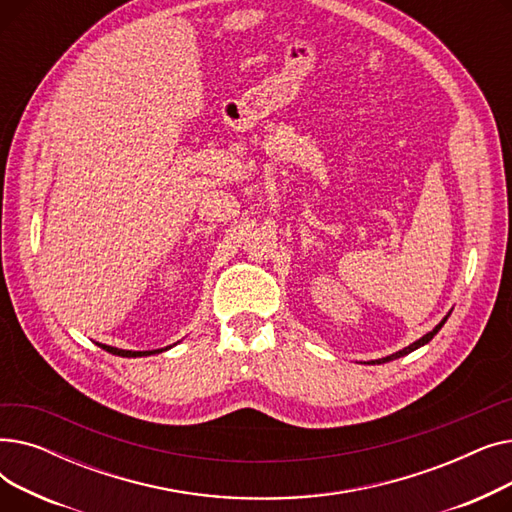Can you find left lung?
Instances as JSON below:
<instances>
[{
	"label": "left lung",
	"mask_w": 512,
	"mask_h": 512,
	"mask_svg": "<svg viewBox=\"0 0 512 512\" xmlns=\"http://www.w3.org/2000/svg\"><path fill=\"white\" fill-rule=\"evenodd\" d=\"M450 317V311H448V315L440 321V324L432 330V332H427L425 336H421L419 340H415L413 344H409V346H405V348H402V351H398V353H392V355H388V357H384V359H375V361H371V365H375V363H388V361H394V359H400V357H405V355H409V353H413V351H417V348H421V346H425L429 340H432L440 330H442V326L446 324V319Z\"/></svg>",
	"instance_id": "left-lung-1"
}]
</instances>
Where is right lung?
I'll return each mask as SVG.
<instances>
[{
  "label": "right lung",
  "instance_id": "1",
  "mask_svg": "<svg viewBox=\"0 0 512 512\" xmlns=\"http://www.w3.org/2000/svg\"><path fill=\"white\" fill-rule=\"evenodd\" d=\"M99 344V342H97ZM103 351H107L110 355H116V357H126V359H137V357H149V355H159L168 351V348L172 346H166V348H155V351H124V348H116V346H107V344H99Z\"/></svg>",
  "mask_w": 512,
  "mask_h": 512
}]
</instances>
